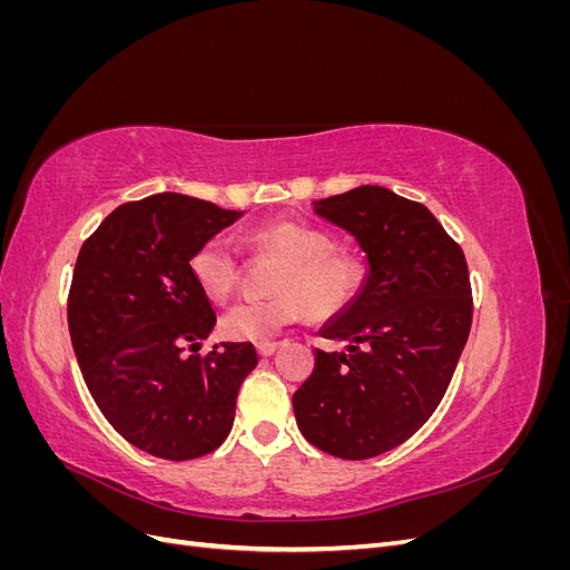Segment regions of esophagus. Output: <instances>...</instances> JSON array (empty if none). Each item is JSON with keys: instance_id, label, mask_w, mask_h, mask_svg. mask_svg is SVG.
<instances>
[{"instance_id": "34e87169", "label": "esophagus", "mask_w": 570, "mask_h": 570, "mask_svg": "<svg viewBox=\"0 0 570 570\" xmlns=\"http://www.w3.org/2000/svg\"><path fill=\"white\" fill-rule=\"evenodd\" d=\"M275 350H278V342H258L256 344L258 356H273Z\"/></svg>"}]
</instances>
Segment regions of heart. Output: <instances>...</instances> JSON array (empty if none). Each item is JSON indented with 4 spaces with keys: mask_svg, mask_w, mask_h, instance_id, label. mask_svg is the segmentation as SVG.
<instances>
[{
    "mask_svg": "<svg viewBox=\"0 0 570 570\" xmlns=\"http://www.w3.org/2000/svg\"><path fill=\"white\" fill-rule=\"evenodd\" d=\"M256 254L281 258L273 292L262 302H239L220 318V333L233 342H268L302 316V304L312 318H331L347 308L364 285L361 258L335 252L331 235L297 226L271 223L252 233ZM199 289L212 302H226L239 278V258L226 239L214 237L189 258Z\"/></svg>",
    "mask_w": 570,
    "mask_h": 570,
    "instance_id": "b5f03b06",
    "label": "heart"
}]
</instances>
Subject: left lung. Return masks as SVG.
I'll list each match as a JSON object with an SVG mask.
<instances>
[{
	"label": "left lung",
	"instance_id": "left-lung-1",
	"mask_svg": "<svg viewBox=\"0 0 570 570\" xmlns=\"http://www.w3.org/2000/svg\"><path fill=\"white\" fill-rule=\"evenodd\" d=\"M366 254L354 302L321 327L344 352L316 350L314 373L292 394L302 435L361 461L406 442L450 387L473 321L465 256L423 204L381 185L314 202Z\"/></svg>",
	"mask_w": 570,
	"mask_h": 570
}]
</instances>
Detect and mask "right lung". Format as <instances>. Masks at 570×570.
<instances>
[{"instance_id": "right-lung-1", "label": "right lung", "mask_w": 570, "mask_h": 570, "mask_svg": "<svg viewBox=\"0 0 570 570\" xmlns=\"http://www.w3.org/2000/svg\"><path fill=\"white\" fill-rule=\"evenodd\" d=\"M243 214L159 193L120 204L80 247L68 292L78 366L116 433L151 456L187 461L220 446L258 364L249 342L183 354L216 325L189 258Z\"/></svg>"}]
</instances>
